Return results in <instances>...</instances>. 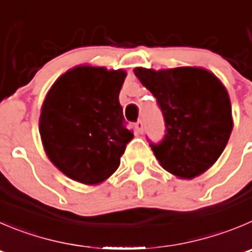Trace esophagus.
Masks as SVG:
<instances>
[{
    "label": "esophagus",
    "instance_id": "obj_1",
    "mask_svg": "<svg viewBox=\"0 0 252 252\" xmlns=\"http://www.w3.org/2000/svg\"><path fill=\"white\" fill-rule=\"evenodd\" d=\"M135 128H136V131H137V132H143V128H145V125H143V122L141 121H137L135 124Z\"/></svg>",
    "mask_w": 252,
    "mask_h": 252
}]
</instances>
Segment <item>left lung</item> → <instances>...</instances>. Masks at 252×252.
Masks as SVG:
<instances>
[{
    "label": "left lung",
    "mask_w": 252,
    "mask_h": 252,
    "mask_svg": "<svg viewBox=\"0 0 252 252\" xmlns=\"http://www.w3.org/2000/svg\"><path fill=\"white\" fill-rule=\"evenodd\" d=\"M164 119V136L150 142L160 166L183 179L204 173L224 151L232 130L231 104L221 81L203 68H136Z\"/></svg>",
    "instance_id": "1"
}]
</instances>
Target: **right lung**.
Segmentation results:
<instances>
[{
	"mask_svg": "<svg viewBox=\"0 0 252 252\" xmlns=\"http://www.w3.org/2000/svg\"><path fill=\"white\" fill-rule=\"evenodd\" d=\"M126 73L80 65L53 84L39 117L43 146L52 163L80 183L99 184L120 166L133 138L119 101Z\"/></svg>",
	"mask_w": 252,
	"mask_h": 252,
	"instance_id": "1",
	"label": "right lung"
}]
</instances>
